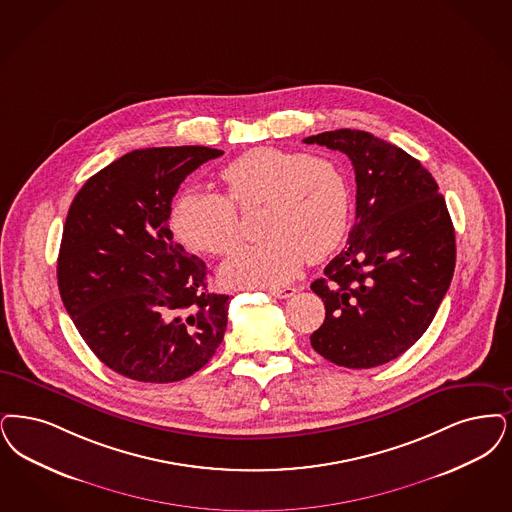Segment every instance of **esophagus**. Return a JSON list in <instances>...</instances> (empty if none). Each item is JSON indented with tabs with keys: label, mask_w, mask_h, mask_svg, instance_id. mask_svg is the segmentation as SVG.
<instances>
[{
	"label": "esophagus",
	"mask_w": 512,
	"mask_h": 512,
	"mask_svg": "<svg viewBox=\"0 0 512 512\" xmlns=\"http://www.w3.org/2000/svg\"><path fill=\"white\" fill-rule=\"evenodd\" d=\"M295 287L286 286V287H270L268 289V295H272V297H276V299H289V297H293L295 295Z\"/></svg>",
	"instance_id": "34e87169"
}]
</instances>
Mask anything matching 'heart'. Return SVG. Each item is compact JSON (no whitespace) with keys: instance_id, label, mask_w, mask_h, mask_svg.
Here are the masks:
<instances>
[{"instance_id":"1","label":"heart","mask_w":512,"mask_h":512,"mask_svg":"<svg viewBox=\"0 0 512 512\" xmlns=\"http://www.w3.org/2000/svg\"><path fill=\"white\" fill-rule=\"evenodd\" d=\"M221 179L228 198L207 190L181 192L171 205V228L184 246L221 257L242 240L236 205H265V238L240 249L221 268L230 286H282L307 257H328L347 232V179L331 160L257 146L226 165Z\"/></svg>"}]
</instances>
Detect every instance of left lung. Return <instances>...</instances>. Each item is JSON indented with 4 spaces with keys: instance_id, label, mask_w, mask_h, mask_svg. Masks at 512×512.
<instances>
[{
    "instance_id": "1",
    "label": "left lung",
    "mask_w": 512,
    "mask_h": 512,
    "mask_svg": "<svg viewBox=\"0 0 512 512\" xmlns=\"http://www.w3.org/2000/svg\"><path fill=\"white\" fill-rule=\"evenodd\" d=\"M303 143L347 154L356 173V221L347 247L310 289L326 320L312 348L343 368L404 354L440 307L455 268V230L429 171L368 131L337 129Z\"/></svg>"
}]
</instances>
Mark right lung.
I'll return each instance as SVG.
<instances>
[{
  "mask_svg": "<svg viewBox=\"0 0 512 512\" xmlns=\"http://www.w3.org/2000/svg\"><path fill=\"white\" fill-rule=\"evenodd\" d=\"M223 150H133L87 179L68 209L57 263L66 312L104 366L141 383H175L223 343L228 295L175 244L171 202Z\"/></svg>",
  "mask_w": 512,
  "mask_h": 512,
  "instance_id": "add662e5",
  "label": "right lung"
}]
</instances>
